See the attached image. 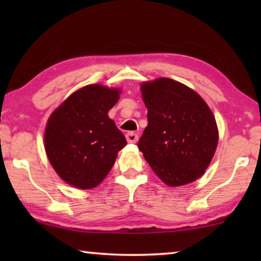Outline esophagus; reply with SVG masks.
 Here are the masks:
<instances>
[{"label":"esophagus","instance_id":"obj_1","mask_svg":"<svg viewBox=\"0 0 261 261\" xmlns=\"http://www.w3.org/2000/svg\"><path fill=\"white\" fill-rule=\"evenodd\" d=\"M125 137H126L127 143L135 144V143H137V141H138V135L135 134V132H127Z\"/></svg>","mask_w":261,"mask_h":261}]
</instances>
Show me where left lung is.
I'll return each instance as SVG.
<instances>
[{"label":"left lung","mask_w":261,"mask_h":261,"mask_svg":"<svg viewBox=\"0 0 261 261\" xmlns=\"http://www.w3.org/2000/svg\"><path fill=\"white\" fill-rule=\"evenodd\" d=\"M148 124L138 147L162 182L179 187L204 174L219 134L213 113L191 88L169 78L141 85Z\"/></svg>","instance_id":"1"}]
</instances>
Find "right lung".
<instances>
[{
    "mask_svg": "<svg viewBox=\"0 0 261 261\" xmlns=\"http://www.w3.org/2000/svg\"><path fill=\"white\" fill-rule=\"evenodd\" d=\"M118 88L98 84L82 87L50 115L45 148L50 165L65 183L93 189L112 169L124 135L108 112L120 99Z\"/></svg>",
    "mask_w": 261,
    "mask_h": 261,
    "instance_id": "obj_1",
    "label": "right lung"
}]
</instances>
